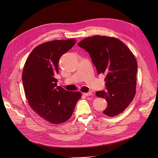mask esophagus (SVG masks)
I'll return each mask as SVG.
<instances>
[{
  "mask_svg": "<svg viewBox=\"0 0 158 158\" xmlns=\"http://www.w3.org/2000/svg\"><path fill=\"white\" fill-rule=\"evenodd\" d=\"M84 95H85V96H86V97H88V96H90V95H92V92L85 93V94H84Z\"/></svg>",
  "mask_w": 158,
  "mask_h": 158,
  "instance_id": "obj_1",
  "label": "esophagus"
}]
</instances>
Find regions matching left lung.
Masks as SVG:
<instances>
[{
	"instance_id": "1",
	"label": "left lung",
	"mask_w": 158,
	"mask_h": 158,
	"mask_svg": "<svg viewBox=\"0 0 158 158\" xmlns=\"http://www.w3.org/2000/svg\"><path fill=\"white\" fill-rule=\"evenodd\" d=\"M78 45L89 54L98 74L106 75L107 91L96 92L107 102L103 113L111 117L120 114L136 94L138 64L133 53L122 41L111 36L87 37Z\"/></svg>"
}]
</instances>
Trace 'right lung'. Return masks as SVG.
Here are the masks:
<instances>
[{"instance_id": "1", "label": "right lung", "mask_w": 158, "mask_h": 158, "mask_svg": "<svg viewBox=\"0 0 158 158\" xmlns=\"http://www.w3.org/2000/svg\"><path fill=\"white\" fill-rule=\"evenodd\" d=\"M74 38L52 40L32 50L23 66L22 82L32 110L53 124L67 121L82 94L57 86L58 63L61 56L76 44Z\"/></svg>"}]
</instances>
